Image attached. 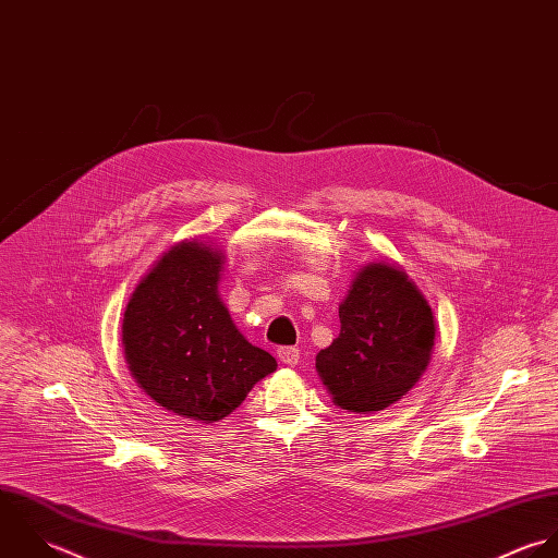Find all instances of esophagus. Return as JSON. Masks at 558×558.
I'll list each match as a JSON object with an SVG mask.
<instances>
[{
    "label": "esophagus",
    "instance_id": "34e87169",
    "mask_svg": "<svg viewBox=\"0 0 558 558\" xmlns=\"http://www.w3.org/2000/svg\"><path fill=\"white\" fill-rule=\"evenodd\" d=\"M277 357H279V362L286 364V366H296L299 360H301V351L294 349V347H281V349L277 351Z\"/></svg>",
    "mask_w": 558,
    "mask_h": 558
}]
</instances>
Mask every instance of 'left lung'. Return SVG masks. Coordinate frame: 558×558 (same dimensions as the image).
<instances>
[{
  "mask_svg": "<svg viewBox=\"0 0 558 558\" xmlns=\"http://www.w3.org/2000/svg\"><path fill=\"white\" fill-rule=\"evenodd\" d=\"M340 336L316 355L333 402L372 413L400 400L426 371L433 312L404 270L385 262L364 266L340 305Z\"/></svg>",
  "mask_w": 558,
  "mask_h": 558,
  "instance_id": "obj_1",
  "label": "left lung"
}]
</instances>
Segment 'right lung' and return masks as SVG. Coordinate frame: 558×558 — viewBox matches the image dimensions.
Returning <instances> with one entry per match:
<instances>
[{"label":"right lung","mask_w":558,"mask_h":558,"mask_svg":"<svg viewBox=\"0 0 558 558\" xmlns=\"http://www.w3.org/2000/svg\"><path fill=\"white\" fill-rule=\"evenodd\" d=\"M225 255L196 240L165 253L123 314L125 362L136 383L175 415L227 417L266 374L270 353L248 344L218 299Z\"/></svg>","instance_id":"1"}]
</instances>
